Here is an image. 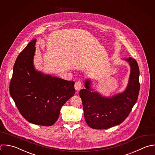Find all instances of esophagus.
Listing matches in <instances>:
<instances>
[{
    "label": "esophagus",
    "instance_id": "1",
    "mask_svg": "<svg viewBox=\"0 0 155 155\" xmlns=\"http://www.w3.org/2000/svg\"><path fill=\"white\" fill-rule=\"evenodd\" d=\"M82 85V82H81V81H78V82H76L75 83V84H74V88H75L76 90L79 91V90L81 88Z\"/></svg>",
    "mask_w": 155,
    "mask_h": 155
}]
</instances>
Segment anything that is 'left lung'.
<instances>
[{"mask_svg": "<svg viewBox=\"0 0 155 155\" xmlns=\"http://www.w3.org/2000/svg\"><path fill=\"white\" fill-rule=\"evenodd\" d=\"M130 66L128 84L124 91L111 97L102 96L91 91V81H85V89L79 91L85 119L94 129H107L121 124L128 116L136 104L140 89L139 69L136 61L129 57L124 59Z\"/></svg>", "mask_w": 155, "mask_h": 155, "instance_id": "left-lung-1", "label": "left lung"}]
</instances>
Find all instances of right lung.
Segmentation results:
<instances>
[{
    "instance_id": "1",
    "label": "right lung",
    "mask_w": 155,
    "mask_h": 155,
    "mask_svg": "<svg viewBox=\"0 0 155 155\" xmlns=\"http://www.w3.org/2000/svg\"><path fill=\"white\" fill-rule=\"evenodd\" d=\"M36 40H32L16 59L10 84L12 97L28 122L50 126L58 120L64 104L75 93L74 82L36 70L33 58Z\"/></svg>"
}]
</instances>
